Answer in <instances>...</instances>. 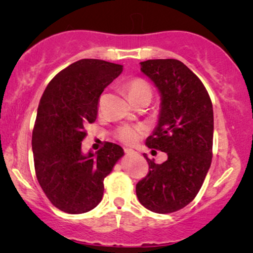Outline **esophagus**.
<instances>
[{"mask_svg": "<svg viewBox=\"0 0 253 253\" xmlns=\"http://www.w3.org/2000/svg\"><path fill=\"white\" fill-rule=\"evenodd\" d=\"M124 152H126V155H134V154L137 153V152H134L133 150H131V148H126V150H124Z\"/></svg>", "mask_w": 253, "mask_h": 253, "instance_id": "1", "label": "esophagus"}]
</instances>
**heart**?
<instances>
[{
  "mask_svg": "<svg viewBox=\"0 0 253 253\" xmlns=\"http://www.w3.org/2000/svg\"><path fill=\"white\" fill-rule=\"evenodd\" d=\"M127 96L133 103L143 101V100L152 99L153 92L147 82L141 78H132L124 84ZM144 127L141 126H122L116 130V138L123 144L133 145L136 144L143 134Z\"/></svg>",
  "mask_w": 253,
  "mask_h": 253,
  "instance_id": "b5f03b06",
  "label": "heart"
}]
</instances>
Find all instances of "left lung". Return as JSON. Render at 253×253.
<instances>
[{
	"instance_id": "obj_1",
	"label": "left lung",
	"mask_w": 253,
	"mask_h": 253,
	"mask_svg": "<svg viewBox=\"0 0 253 253\" xmlns=\"http://www.w3.org/2000/svg\"><path fill=\"white\" fill-rule=\"evenodd\" d=\"M140 65L161 94L159 122L146 146L168 159L158 165L144 154L148 172L136 193L145 209L172 213L195 199L211 167L213 106L202 81L181 61L148 60Z\"/></svg>"
}]
</instances>
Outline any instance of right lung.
I'll return each mask as SVG.
<instances>
[{
	"label": "right lung",
	"mask_w": 253,
	"mask_h": 253,
	"mask_svg": "<svg viewBox=\"0 0 253 253\" xmlns=\"http://www.w3.org/2000/svg\"><path fill=\"white\" fill-rule=\"evenodd\" d=\"M122 70L120 64L84 58L58 72L40 99L32 133L34 169L44 195L65 213L94 209L102 199L103 179L124 154L108 141L95 154L82 152L100 95Z\"/></svg>",
	"instance_id": "1"
}]
</instances>
